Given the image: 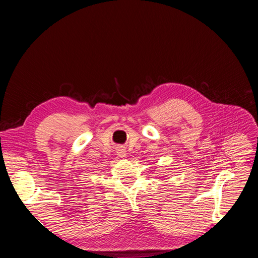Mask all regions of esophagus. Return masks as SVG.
Returning <instances> with one entry per match:
<instances>
[{"mask_svg":"<svg viewBox=\"0 0 258 258\" xmlns=\"http://www.w3.org/2000/svg\"><path fill=\"white\" fill-rule=\"evenodd\" d=\"M116 153H117V155L119 156V157H126L127 156V153H126V150H124V148L122 147V146H118L117 147V150H116Z\"/></svg>","mask_w":258,"mask_h":258,"instance_id":"1","label":"esophagus"}]
</instances>
